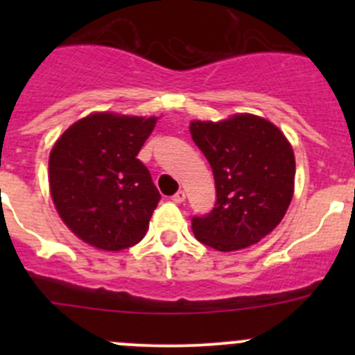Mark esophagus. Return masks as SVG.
I'll return each mask as SVG.
<instances>
[{
    "mask_svg": "<svg viewBox=\"0 0 355 355\" xmlns=\"http://www.w3.org/2000/svg\"><path fill=\"white\" fill-rule=\"evenodd\" d=\"M171 200H173V202H177V204L184 202V200H185V192L184 191H178L177 194H175L173 198H171Z\"/></svg>",
    "mask_w": 355,
    "mask_h": 355,
    "instance_id": "obj_1",
    "label": "esophagus"
}]
</instances>
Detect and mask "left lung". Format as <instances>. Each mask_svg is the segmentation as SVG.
<instances>
[{
    "mask_svg": "<svg viewBox=\"0 0 355 355\" xmlns=\"http://www.w3.org/2000/svg\"><path fill=\"white\" fill-rule=\"evenodd\" d=\"M191 134L216 185L211 213L192 218L196 239L221 252L257 244L280 223L293 196L295 157L287 137L249 113L191 121Z\"/></svg>",
    "mask_w": 355,
    "mask_h": 355,
    "instance_id": "left-lung-1",
    "label": "left lung"
}]
</instances>
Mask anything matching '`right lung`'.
Returning <instances> with one entry per match:
<instances>
[{
    "instance_id": "obj_1",
    "label": "right lung",
    "mask_w": 355,
    "mask_h": 355,
    "mask_svg": "<svg viewBox=\"0 0 355 355\" xmlns=\"http://www.w3.org/2000/svg\"><path fill=\"white\" fill-rule=\"evenodd\" d=\"M156 121V116L92 113L53 146V202L80 241L103 250L142 241L161 196L137 155Z\"/></svg>"
}]
</instances>
